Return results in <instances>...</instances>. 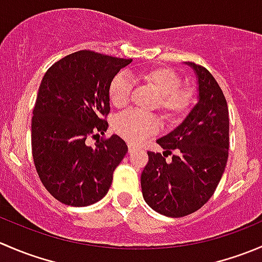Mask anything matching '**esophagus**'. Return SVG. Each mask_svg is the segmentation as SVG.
Masks as SVG:
<instances>
[{"mask_svg": "<svg viewBox=\"0 0 262 262\" xmlns=\"http://www.w3.org/2000/svg\"><path fill=\"white\" fill-rule=\"evenodd\" d=\"M128 150H129V153L136 152V150H137V147H134L133 144H129V146H128Z\"/></svg>", "mask_w": 262, "mask_h": 262, "instance_id": "esophagus-1", "label": "esophagus"}]
</instances>
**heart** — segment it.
<instances>
[{
  "label": "heart",
  "mask_w": 262,
  "mask_h": 262,
  "mask_svg": "<svg viewBox=\"0 0 262 262\" xmlns=\"http://www.w3.org/2000/svg\"><path fill=\"white\" fill-rule=\"evenodd\" d=\"M141 81L156 95L153 107L160 110L168 124H178L191 110L195 94L190 87H181L182 80L176 71L170 67H152L139 73ZM133 91L132 82L123 73L113 77L109 84V99L116 107L129 104ZM114 130L132 144H139L160 130V121L155 115L129 110L116 116Z\"/></svg>",
  "instance_id": "heart-1"
}]
</instances>
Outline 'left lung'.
I'll list each match as a JSON object with an SVG mask.
<instances>
[{
    "instance_id": "1",
    "label": "left lung",
    "mask_w": 262,
    "mask_h": 262,
    "mask_svg": "<svg viewBox=\"0 0 262 262\" xmlns=\"http://www.w3.org/2000/svg\"><path fill=\"white\" fill-rule=\"evenodd\" d=\"M198 78V102L172 132L157 139L163 155L148 152L142 194L153 210L171 218L196 212L212 198L226 168L229 116L226 97L212 73L185 62ZM177 150L171 163L165 155Z\"/></svg>"
}]
</instances>
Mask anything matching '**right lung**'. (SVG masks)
Here are the masks:
<instances>
[{
  "mask_svg": "<svg viewBox=\"0 0 262 262\" xmlns=\"http://www.w3.org/2000/svg\"><path fill=\"white\" fill-rule=\"evenodd\" d=\"M132 60L80 50L55 62L41 80L31 149L40 181L63 204L87 207L101 200L128 152L116 134L99 139L94 148L84 142L106 132L110 81Z\"/></svg>",
  "mask_w": 262,
  "mask_h": 262,
  "instance_id": "right-lung-1",
  "label": "right lung"
}]
</instances>
